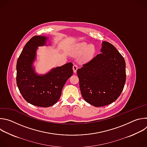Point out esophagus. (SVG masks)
<instances>
[{"label": "esophagus", "instance_id": "obj_1", "mask_svg": "<svg viewBox=\"0 0 147 147\" xmlns=\"http://www.w3.org/2000/svg\"><path fill=\"white\" fill-rule=\"evenodd\" d=\"M77 69H78V66H77V65H74L73 66V70L74 73H76Z\"/></svg>", "mask_w": 147, "mask_h": 147}]
</instances>
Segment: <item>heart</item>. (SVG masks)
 <instances>
[{
	"label": "heart",
	"mask_w": 147,
	"mask_h": 147,
	"mask_svg": "<svg viewBox=\"0 0 147 147\" xmlns=\"http://www.w3.org/2000/svg\"><path fill=\"white\" fill-rule=\"evenodd\" d=\"M95 52L96 49L94 45H88L86 42H81L76 45L74 53L75 55L82 54L81 60L83 61L87 62L94 57Z\"/></svg>",
	"instance_id": "1"
}]
</instances>
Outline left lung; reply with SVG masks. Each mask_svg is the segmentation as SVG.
Returning a JSON list of instances; mask_svg holds the SVG:
<instances>
[{
    "instance_id": "left-lung-1",
    "label": "left lung",
    "mask_w": 147,
    "mask_h": 147,
    "mask_svg": "<svg viewBox=\"0 0 147 147\" xmlns=\"http://www.w3.org/2000/svg\"><path fill=\"white\" fill-rule=\"evenodd\" d=\"M101 53L77 70L82 98L95 107L115 101L125 82V62L116 48L103 41Z\"/></svg>"
}]
</instances>
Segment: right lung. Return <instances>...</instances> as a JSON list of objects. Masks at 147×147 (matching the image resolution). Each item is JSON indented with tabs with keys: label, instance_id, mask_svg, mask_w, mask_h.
Returning <instances> with one entry per match:
<instances>
[{
	"label": "right lung",
	"instance_id": "1",
	"mask_svg": "<svg viewBox=\"0 0 147 147\" xmlns=\"http://www.w3.org/2000/svg\"><path fill=\"white\" fill-rule=\"evenodd\" d=\"M48 38L34 36L24 46L16 65V82L24 99L34 106L47 108L59 99L63 87L73 75V63L52 69L44 75L35 73L33 62L38 47L46 45Z\"/></svg>",
	"mask_w": 147,
	"mask_h": 147
}]
</instances>
